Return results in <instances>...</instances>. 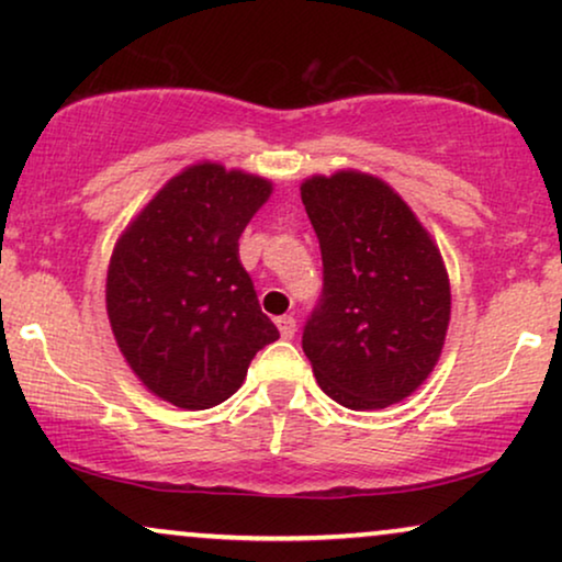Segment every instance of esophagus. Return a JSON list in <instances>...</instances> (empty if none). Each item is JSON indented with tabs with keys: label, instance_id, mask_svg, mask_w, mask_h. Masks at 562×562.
<instances>
[{
	"label": "esophagus",
	"instance_id": "esophagus-1",
	"mask_svg": "<svg viewBox=\"0 0 562 562\" xmlns=\"http://www.w3.org/2000/svg\"><path fill=\"white\" fill-rule=\"evenodd\" d=\"M276 325H279V333H281L283 340H291V337H294V333H296V319L291 317V314H283V317L276 319Z\"/></svg>",
	"mask_w": 562,
	"mask_h": 562
}]
</instances>
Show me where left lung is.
<instances>
[{"mask_svg": "<svg viewBox=\"0 0 562 562\" xmlns=\"http://www.w3.org/2000/svg\"><path fill=\"white\" fill-rule=\"evenodd\" d=\"M302 202L317 233L325 289L302 348L319 389L356 412L412 396L440 360L450 279L412 206L363 171L310 176Z\"/></svg>", "mask_w": 562, "mask_h": 562, "instance_id": "left-lung-1", "label": "left lung"}]
</instances>
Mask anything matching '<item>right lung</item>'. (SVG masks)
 <instances>
[{
  "instance_id": "1",
  "label": "right lung",
  "mask_w": 562,
  "mask_h": 562,
  "mask_svg": "<svg viewBox=\"0 0 562 562\" xmlns=\"http://www.w3.org/2000/svg\"><path fill=\"white\" fill-rule=\"evenodd\" d=\"M271 191L263 176L202 160L166 181L114 243L112 335L143 386L179 409L225 402L279 340L237 252Z\"/></svg>"
}]
</instances>
